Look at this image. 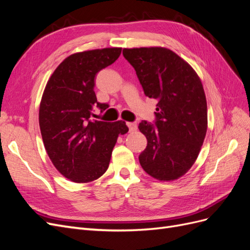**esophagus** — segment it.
Instances as JSON below:
<instances>
[{
    "label": "esophagus",
    "instance_id": "1",
    "mask_svg": "<svg viewBox=\"0 0 250 250\" xmlns=\"http://www.w3.org/2000/svg\"><path fill=\"white\" fill-rule=\"evenodd\" d=\"M127 126H128V128H129L130 131L137 130V128H138L137 123H134V122H128V123H127Z\"/></svg>",
    "mask_w": 250,
    "mask_h": 250
}]
</instances>
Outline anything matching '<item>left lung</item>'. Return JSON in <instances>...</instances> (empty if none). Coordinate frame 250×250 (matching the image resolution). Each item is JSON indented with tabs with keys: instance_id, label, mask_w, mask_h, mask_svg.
<instances>
[{
	"instance_id": "obj_1",
	"label": "left lung",
	"mask_w": 250,
	"mask_h": 250,
	"mask_svg": "<svg viewBox=\"0 0 250 250\" xmlns=\"http://www.w3.org/2000/svg\"><path fill=\"white\" fill-rule=\"evenodd\" d=\"M144 93L157 100L154 124L142 121L147 147L139 160L158 180L181 177L191 169L206 138L208 106L198 75L173 51L162 48L124 49Z\"/></svg>"
}]
</instances>
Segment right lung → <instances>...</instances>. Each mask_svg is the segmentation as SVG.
Here are the masks:
<instances>
[{
  "label": "right lung",
  "mask_w": 250,
  "mask_h": 250,
  "mask_svg": "<svg viewBox=\"0 0 250 250\" xmlns=\"http://www.w3.org/2000/svg\"><path fill=\"white\" fill-rule=\"evenodd\" d=\"M121 48L84 51L66 57L52 74L40 105V127L51 162L74 183H89L107 170L123 121L93 120L96 107L104 111L94 92L98 72L119 58Z\"/></svg>",
  "instance_id": "obj_1"
}]
</instances>
